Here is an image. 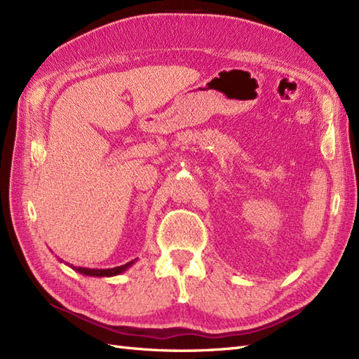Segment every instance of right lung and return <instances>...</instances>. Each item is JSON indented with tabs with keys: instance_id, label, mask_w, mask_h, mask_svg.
<instances>
[{
	"instance_id": "right-lung-1",
	"label": "right lung",
	"mask_w": 359,
	"mask_h": 359,
	"mask_svg": "<svg viewBox=\"0 0 359 359\" xmlns=\"http://www.w3.org/2000/svg\"><path fill=\"white\" fill-rule=\"evenodd\" d=\"M62 262V260H61ZM135 264V260H130V262L121 265V266H115V268H107V269H91V268H82V266H73V265H69L70 268H73L76 273L79 274H83V276H90V277H112V276H118L124 273V271L132 266Z\"/></svg>"
}]
</instances>
